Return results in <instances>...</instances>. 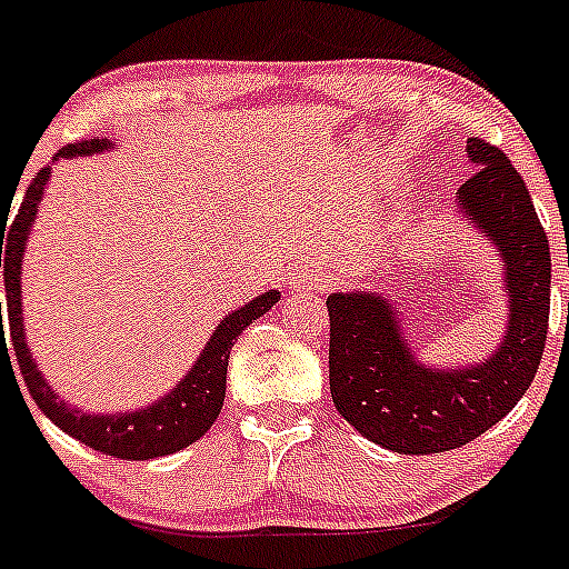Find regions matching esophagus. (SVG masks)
Masks as SVG:
<instances>
[{"mask_svg":"<svg viewBox=\"0 0 569 569\" xmlns=\"http://www.w3.org/2000/svg\"><path fill=\"white\" fill-rule=\"evenodd\" d=\"M331 282V277L322 271H309V273H292L290 277V284L296 287V290H307V287H326Z\"/></svg>","mask_w":569,"mask_h":569,"instance_id":"obj_1","label":"esophagus"}]
</instances>
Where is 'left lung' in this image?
<instances>
[{"label":"left lung","instance_id":"obj_1","mask_svg":"<svg viewBox=\"0 0 569 569\" xmlns=\"http://www.w3.org/2000/svg\"><path fill=\"white\" fill-rule=\"evenodd\" d=\"M478 170L456 192L458 211L499 249L507 331L482 363L437 369L418 360L393 303L380 292H331V396L341 418L380 448L429 456L497 426L540 366L551 311V247L529 189L502 149L467 138Z\"/></svg>","mask_w":569,"mask_h":569}]
</instances>
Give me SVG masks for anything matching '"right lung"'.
Listing matches in <instances>:
<instances>
[{
  "instance_id": "right-lung-1",
  "label": "right lung",
  "mask_w": 569,
  "mask_h": 569,
  "mask_svg": "<svg viewBox=\"0 0 569 569\" xmlns=\"http://www.w3.org/2000/svg\"><path fill=\"white\" fill-rule=\"evenodd\" d=\"M113 149L111 140H78V143L64 146L59 157H83L94 151ZM51 168H42L34 176L32 184L27 187L23 203L18 209L10 228L2 224V243H4V292H8V320H10V345H13L18 366H21L23 382L32 393L46 418H51L64 433L76 437L87 448L113 458H127V461H146V458L170 456L176 450H184L194 439L203 437L222 412L224 401V382H228V358L233 350L236 339L243 333V328L252 320L266 315L273 303L279 301L277 290H268L254 301L243 303L241 309L230 311L222 317L217 331L206 341L203 352L194 360L189 375L176 385L162 399L151 401L149 407L127 409L119 415H91L83 409L64 405L57 390L48 385L40 375L32 352L27 345V328H23V309H21V262L27 238L32 233L34 217H38L42 192H46ZM2 352H8L2 333Z\"/></svg>"
}]
</instances>
